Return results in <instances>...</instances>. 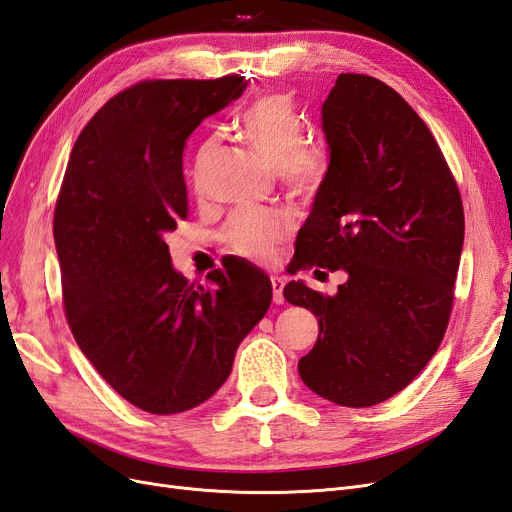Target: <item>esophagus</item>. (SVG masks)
Masks as SVG:
<instances>
[{
	"label": "esophagus",
	"mask_w": 512,
	"mask_h": 512,
	"mask_svg": "<svg viewBox=\"0 0 512 512\" xmlns=\"http://www.w3.org/2000/svg\"><path fill=\"white\" fill-rule=\"evenodd\" d=\"M271 286H273V301L284 303V282L280 277H271Z\"/></svg>",
	"instance_id": "34e87169"
}]
</instances>
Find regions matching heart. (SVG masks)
<instances>
[{
  "label": "heart",
  "instance_id": "heart-1",
  "mask_svg": "<svg viewBox=\"0 0 512 512\" xmlns=\"http://www.w3.org/2000/svg\"><path fill=\"white\" fill-rule=\"evenodd\" d=\"M239 130L258 156L273 170H280L286 188L297 196H312L329 175V151L318 143H305V126L294 102L284 94L262 96L245 108ZM213 138L203 153L213 147ZM286 215L252 207L235 213L224 237L237 254L252 260L273 258L277 245L288 235Z\"/></svg>",
  "mask_w": 512,
  "mask_h": 512
}]
</instances>
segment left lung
<instances>
[{
    "mask_svg": "<svg viewBox=\"0 0 512 512\" xmlns=\"http://www.w3.org/2000/svg\"><path fill=\"white\" fill-rule=\"evenodd\" d=\"M322 132L329 175L294 258L303 269H344L348 280L333 297L290 282L284 297L318 318L316 344L299 361L307 389L369 408L406 389L436 354L466 222L436 138L386 83L339 74Z\"/></svg>",
    "mask_w": 512,
    "mask_h": 512,
    "instance_id": "1",
    "label": "left lung"
}]
</instances>
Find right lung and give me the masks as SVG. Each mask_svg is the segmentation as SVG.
Listing matches in <instances>:
<instances>
[{"mask_svg":"<svg viewBox=\"0 0 512 512\" xmlns=\"http://www.w3.org/2000/svg\"><path fill=\"white\" fill-rule=\"evenodd\" d=\"M247 83L143 81L108 100L70 153L53 237L66 318L98 374L130 404L177 414L226 382L243 337L267 314L271 280L228 260L190 284L166 237L188 218L183 147Z\"/></svg>","mask_w":512,"mask_h":512,"instance_id":"1","label":"right lung"}]
</instances>
